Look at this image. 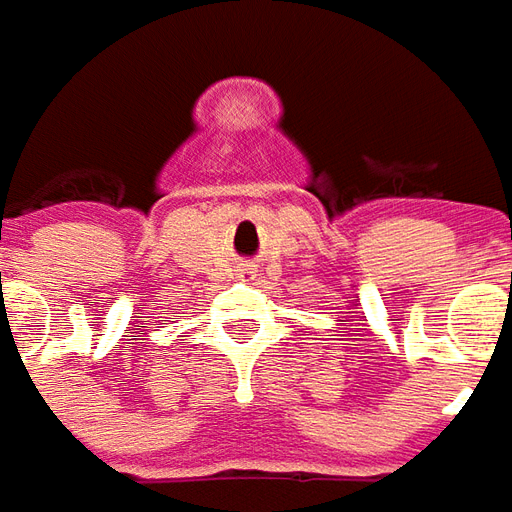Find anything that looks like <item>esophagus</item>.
<instances>
[{"mask_svg":"<svg viewBox=\"0 0 512 512\" xmlns=\"http://www.w3.org/2000/svg\"><path fill=\"white\" fill-rule=\"evenodd\" d=\"M250 275H253L250 270H242V278H250Z\"/></svg>","mask_w":512,"mask_h":512,"instance_id":"obj_1","label":"esophagus"}]
</instances>
